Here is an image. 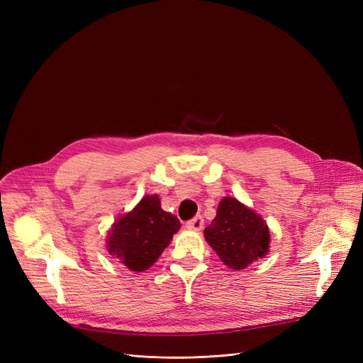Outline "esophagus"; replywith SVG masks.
<instances>
[{"instance_id":"34e87169","label":"esophagus","mask_w":363,"mask_h":363,"mask_svg":"<svg viewBox=\"0 0 363 363\" xmlns=\"http://www.w3.org/2000/svg\"><path fill=\"white\" fill-rule=\"evenodd\" d=\"M203 225H204V219H203V216H200V215L192 218L191 221L186 223V228L192 230V232H201Z\"/></svg>"}]
</instances>
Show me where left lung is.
<instances>
[{"label": "left lung", "instance_id": "8db88e82", "mask_svg": "<svg viewBox=\"0 0 363 363\" xmlns=\"http://www.w3.org/2000/svg\"><path fill=\"white\" fill-rule=\"evenodd\" d=\"M204 238L232 269H244L269 251V228L263 218L232 196H224Z\"/></svg>", "mask_w": 363, "mask_h": 363}]
</instances>
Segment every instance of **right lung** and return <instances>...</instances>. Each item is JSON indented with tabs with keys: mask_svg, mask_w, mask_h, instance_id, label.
<instances>
[{
	"mask_svg": "<svg viewBox=\"0 0 363 363\" xmlns=\"http://www.w3.org/2000/svg\"><path fill=\"white\" fill-rule=\"evenodd\" d=\"M182 227L164 212L159 195H145L133 211L118 218L107 236V251L130 271L142 272L155 263Z\"/></svg>",
	"mask_w": 363,
	"mask_h": 363,
	"instance_id": "right-lung-1",
	"label": "right lung"
}]
</instances>
